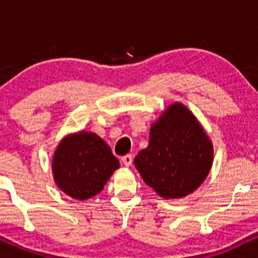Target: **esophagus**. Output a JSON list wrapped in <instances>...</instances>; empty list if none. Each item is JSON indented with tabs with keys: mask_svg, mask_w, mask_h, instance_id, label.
Instances as JSON below:
<instances>
[{
	"mask_svg": "<svg viewBox=\"0 0 258 258\" xmlns=\"http://www.w3.org/2000/svg\"><path fill=\"white\" fill-rule=\"evenodd\" d=\"M121 161H122V164L125 165V166L130 167L132 165V161H133V156L132 155H125L121 158Z\"/></svg>",
	"mask_w": 258,
	"mask_h": 258,
	"instance_id": "1",
	"label": "esophagus"
}]
</instances>
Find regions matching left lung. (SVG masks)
Returning a JSON list of instances; mask_svg holds the SVG:
<instances>
[{"label":"left lung","instance_id":"8db88e82","mask_svg":"<svg viewBox=\"0 0 258 258\" xmlns=\"http://www.w3.org/2000/svg\"><path fill=\"white\" fill-rule=\"evenodd\" d=\"M214 148L193 112L174 103L150 127L149 146L135 166L142 178L165 199L193 193L211 170Z\"/></svg>","mask_w":258,"mask_h":258}]
</instances>
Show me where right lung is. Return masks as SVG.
Returning <instances> with one entry per match:
<instances>
[{"label": "right lung", "mask_w": 258, "mask_h": 258, "mask_svg": "<svg viewBox=\"0 0 258 258\" xmlns=\"http://www.w3.org/2000/svg\"><path fill=\"white\" fill-rule=\"evenodd\" d=\"M119 167L110 147L96 133L86 131L61 139L52 161L54 182L78 200L98 194Z\"/></svg>", "instance_id": "1"}]
</instances>
